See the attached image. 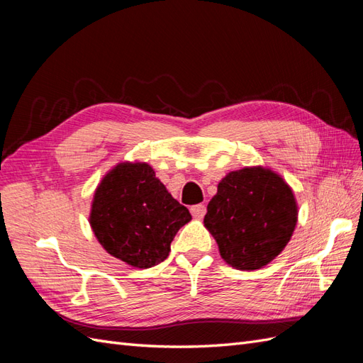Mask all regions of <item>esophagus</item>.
<instances>
[{
  "label": "esophagus",
  "instance_id": "34e87169",
  "mask_svg": "<svg viewBox=\"0 0 363 363\" xmlns=\"http://www.w3.org/2000/svg\"><path fill=\"white\" fill-rule=\"evenodd\" d=\"M191 213L194 218L196 219H201L206 215V206L204 204H196L191 207Z\"/></svg>",
  "mask_w": 363,
  "mask_h": 363
}]
</instances>
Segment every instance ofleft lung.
<instances>
[{"label": "left lung", "mask_w": 363, "mask_h": 363, "mask_svg": "<svg viewBox=\"0 0 363 363\" xmlns=\"http://www.w3.org/2000/svg\"><path fill=\"white\" fill-rule=\"evenodd\" d=\"M298 208L289 184L268 168L228 172L207 204L204 225L219 255L240 271L260 269L288 245Z\"/></svg>", "instance_id": "1"}]
</instances>
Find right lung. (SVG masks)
Returning <instances> with one entry per match:
<instances>
[{
  "label": "right lung",
  "mask_w": 363,
  "mask_h": 363,
  "mask_svg": "<svg viewBox=\"0 0 363 363\" xmlns=\"http://www.w3.org/2000/svg\"><path fill=\"white\" fill-rule=\"evenodd\" d=\"M191 219L148 163L124 162L98 184L89 223L108 255L144 269L168 257L174 236Z\"/></svg>",
  "instance_id": "add662e5"
}]
</instances>
